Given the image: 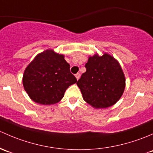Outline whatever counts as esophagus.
<instances>
[{"label":"esophagus","mask_w":153,"mask_h":153,"mask_svg":"<svg viewBox=\"0 0 153 153\" xmlns=\"http://www.w3.org/2000/svg\"><path fill=\"white\" fill-rule=\"evenodd\" d=\"M75 76H76V79L78 80L79 79V77H80V74L79 73H77L76 75H75Z\"/></svg>","instance_id":"34e87169"}]
</instances>
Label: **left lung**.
Instances as JSON below:
<instances>
[{"mask_svg": "<svg viewBox=\"0 0 153 153\" xmlns=\"http://www.w3.org/2000/svg\"><path fill=\"white\" fill-rule=\"evenodd\" d=\"M86 71L76 82L83 100L100 109L115 105L125 88V76L117 59L108 53L88 57Z\"/></svg>", "mask_w": 153, "mask_h": 153, "instance_id": "8db88e82", "label": "left lung"}]
</instances>
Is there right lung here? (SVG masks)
<instances>
[{
    "mask_svg": "<svg viewBox=\"0 0 153 153\" xmlns=\"http://www.w3.org/2000/svg\"><path fill=\"white\" fill-rule=\"evenodd\" d=\"M64 57L53 49H47L26 68L23 85L31 100L43 105L56 104L63 98L66 89L76 82Z\"/></svg>",
    "mask_w": 153,
    "mask_h": 153,
    "instance_id": "obj_1",
    "label": "right lung"
}]
</instances>
